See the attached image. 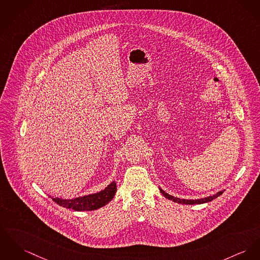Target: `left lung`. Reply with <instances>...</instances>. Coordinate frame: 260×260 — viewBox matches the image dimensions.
Instances as JSON below:
<instances>
[{
	"mask_svg": "<svg viewBox=\"0 0 260 260\" xmlns=\"http://www.w3.org/2000/svg\"><path fill=\"white\" fill-rule=\"evenodd\" d=\"M159 190H160V192L162 193V195H164L166 198H168V199H170V200H173V201H174V202H177V203L187 204V205H194V204H203V203H207V202L212 201L213 199L217 198L218 196H220V195H221V194H223V192H224V191H219V192H218V193H216L215 195L208 196V197L201 198V199H195V200H194V199H180V198L173 197L172 195H170V194L166 193V192L162 190L161 188H159Z\"/></svg>",
	"mask_w": 260,
	"mask_h": 260,
	"instance_id": "1",
	"label": "left lung"
}]
</instances>
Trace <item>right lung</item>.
<instances>
[{
	"label": "right lung",
	"instance_id": "obj_1",
	"mask_svg": "<svg viewBox=\"0 0 260 260\" xmlns=\"http://www.w3.org/2000/svg\"><path fill=\"white\" fill-rule=\"evenodd\" d=\"M116 192V183L112 181L104 190L88 194L82 197L74 198V199H62L59 197H51L54 202L58 205L65 208L73 209L75 211H92L99 208L104 207L109 201L112 200Z\"/></svg>",
	"mask_w": 260,
	"mask_h": 260
}]
</instances>
